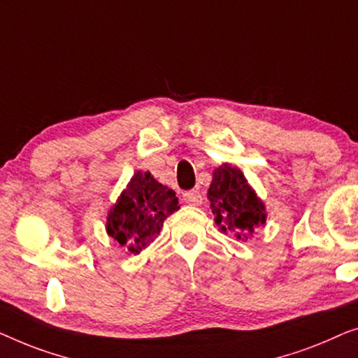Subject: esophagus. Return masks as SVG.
Wrapping results in <instances>:
<instances>
[{"mask_svg":"<svg viewBox=\"0 0 358 358\" xmlns=\"http://www.w3.org/2000/svg\"><path fill=\"white\" fill-rule=\"evenodd\" d=\"M183 201L189 206H201V203H203V196H201L198 189H191L186 191L183 194Z\"/></svg>","mask_w":358,"mask_h":358,"instance_id":"1","label":"esophagus"}]
</instances>
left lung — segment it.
I'll return each mask as SVG.
<instances>
[{
  "instance_id": "left-lung-1",
  "label": "left lung",
  "mask_w": 358,
  "mask_h": 358,
  "mask_svg": "<svg viewBox=\"0 0 358 358\" xmlns=\"http://www.w3.org/2000/svg\"><path fill=\"white\" fill-rule=\"evenodd\" d=\"M213 175L208 199L215 224L224 234H234L236 240H248L256 229L266 224L264 203L240 169L224 164Z\"/></svg>"
}]
</instances>
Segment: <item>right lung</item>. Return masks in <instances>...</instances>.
<instances>
[{
	"label": "right lung",
	"mask_w": 358,
	"mask_h": 358,
	"mask_svg": "<svg viewBox=\"0 0 358 358\" xmlns=\"http://www.w3.org/2000/svg\"><path fill=\"white\" fill-rule=\"evenodd\" d=\"M178 209L173 189L159 183L149 172L138 170L110 209L107 234L128 253L139 255L160 234L164 220Z\"/></svg>",
	"instance_id": "obj_1"
}]
</instances>
